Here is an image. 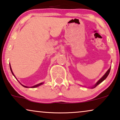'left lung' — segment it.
I'll return each mask as SVG.
<instances>
[{
    "label": "left lung",
    "instance_id": "1",
    "mask_svg": "<svg viewBox=\"0 0 120 120\" xmlns=\"http://www.w3.org/2000/svg\"><path fill=\"white\" fill-rule=\"evenodd\" d=\"M110 69H111V67L108 70V71L106 72L105 74H104V75H103V76L102 77H101V79H99V80H98V81L97 82L96 84H95L93 86L91 87V88H95L97 86H98V85H99V84H100V83H101V82H103V81H104V80L105 79H106V78H107V76H108V75L109 74L110 71Z\"/></svg>",
    "mask_w": 120,
    "mask_h": 120
}]
</instances>
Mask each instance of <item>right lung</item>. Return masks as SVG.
Here are the masks:
<instances>
[{
	"label": "right lung",
	"mask_w": 120,
	"mask_h": 120,
	"mask_svg": "<svg viewBox=\"0 0 120 120\" xmlns=\"http://www.w3.org/2000/svg\"><path fill=\"white\" fill-rule=\"evenodd\" d=\"M10 70H11V73H12V75H14V76L15 77V75H14V73H13V71H12V69H11V65H10ZM16 78V77H15ZM20 83V82H19ZM44 83V82H41V83H39V84H37V85H34V86H32V87H28V86H24V85H23L22 84H21V85H22V86H23L24 87H26V88H35V87H38V86H40V85H42Z\"/></svg>",
	"instance_id": "1"
}]
</instances>
